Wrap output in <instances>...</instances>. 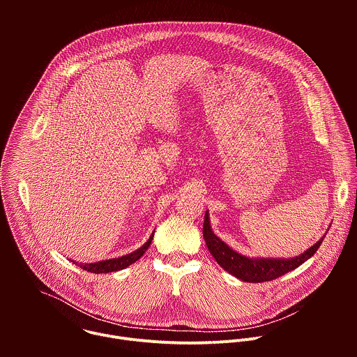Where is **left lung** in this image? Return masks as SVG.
<instances>
[{
  "label": "left lung",
  "instance_id": "8db88e82",
  "mask_svg": "<svg viewBox=\"0 0 357 357\" xmlns=\"http://www.w3.org/2000/svg\"><path fill=\"white\" fill-rule=\"evenodd\" d=\"M203 238H205L211 254L223 270H226L236 278L245 282H264V281L275 280L295 270L307 260H310L319 248L325 236L319 241H317L314 245H311L307 251L301 252L296 257H291V259L245 257L243 254L230 248L222 238H219L213 233L211 226V219H209V211H208L205 213V222H203Z\"/></svg>",
  "mask_w": 357,
  "mask_h": 357
}]
</instances>
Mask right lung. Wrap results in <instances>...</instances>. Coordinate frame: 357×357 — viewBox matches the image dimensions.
Masks as SVG:
<instances>
[{"label":"right lung","instance_id":"1","mask_svg":"<svg viewBox=\"0 0 357 357\" xmlns=\"http://www.w3.org/2000/svg\"><path fill=\"white\" fill-rule=\"evenodd\" d=\"M154 233L155 230L152 231V234L149 236V238L146 240V243H144L139 248L134 250L130 254H126V256L117 257V259H110V260H103V261H97V263H77V261H72L73 264H77L80 268H83L84 271L89 273H94V274H107V273H113V271H119V270H124L128 266H131L132 263H135L137 260L141 259V256H144V252L148 250L152 238H154Z\"/></svg>","mask_w":357,"mask_h":357}]
</instances>
